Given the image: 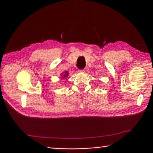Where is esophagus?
<instances>
[{
	"label": "esophagus",
	"mask_w": 153,
	"mask_h": 153,
	"mask_svg": "<svg viewBox=\"0 0 153 153\" xmlns=\"http://www.w3.org/2000/svg\"><path fill=\"white\" fill-rule=\"evenodd\" d=\"M78 71L79 73H84L85 71V69H78Z\"/></svg>",
	"instance_id": "obj_1"
}]
</instances>
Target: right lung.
I'll use <instances>...</instances> for the list:
<instances>
[{
    "instance_id": "add662e5",
    "label": "right lung",
    "mask_w": 153,
    "mask_h": 153,
    "mask_svg": "<svg viewBox=\"0 0 153 153\" xmlns=\"http://www.w3.org/2000/svg\"><path fill=\"white\" fill-rule=\"evenodd\" d=\"M61 76H62V78H63V79H65V78H67L68 76H69V72L66 71L63 72L62 73H61ZM67 81V80H66Z\"/></svg>"
}]
</instances>
